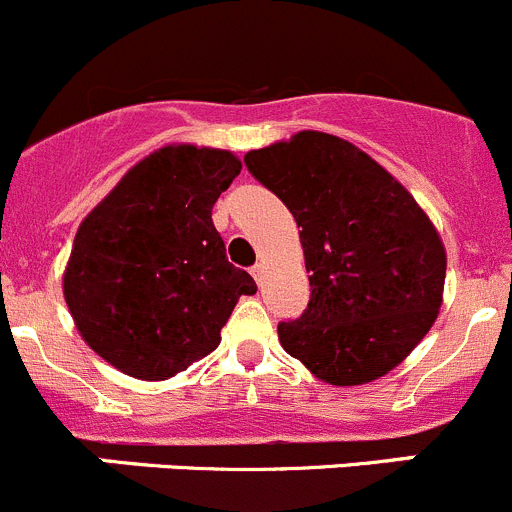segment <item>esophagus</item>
Wrapping results in <instances>:
<instances>
[{"label": "esophagus", "instance_id": "1", "mask_svg": "<svg viewBox=\"0 0 512 512\" xmlns=\"http://www.w3.org/2000/svg\"><path fill=\"white\" fill-rule=\"evenodd\" d=\"M252 278L257 280V285H262V275H265V265L262 262H257V265H252Z\"/></svg>", "mask_w": 512, "mask_h": 512}]
</instances>
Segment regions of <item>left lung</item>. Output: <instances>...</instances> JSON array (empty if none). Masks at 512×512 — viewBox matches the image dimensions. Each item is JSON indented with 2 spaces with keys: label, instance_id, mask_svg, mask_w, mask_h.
<instances>
[{
  "label": "left lung",
  "instance_id": "left-lung-1",
  "mask_svg": "<svg viewBox=\"0 0 512 512\" xmlns=\"http://www.w3.org/2000/svg\"><path fill=\"white\" fill-rule=\"evenodd\" d=\"M245 166L300 229L310 300L280 323L285 351L333 386L399 366L437 321L447 255L437 229L384 166L343 138L300 131Z\"/></svg>",
  "mask_w": 512,
  "mask_h": 512
}]
</instances>
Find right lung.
I'll list each match as a JSON object with an SVG mask.
<instances>
[{
    "mask_svg": "<svg viewBox=\"0 0 512 512\" xmlns=\"http://www.w3.org/2000/svg\"><path fill=\"white\" fill-rule=\"evenodd\" d=\"M240 169L229 151L164 146L80 224L62 293L85 343L123 374L186 371L219 346L240 295L257 293L212 222Z\"/></svg>",
    "mask_w": 512,
    "mask_h": 512,
    "instance_id": "add662e5",
    "label": "right lung"
}]
</instances>
